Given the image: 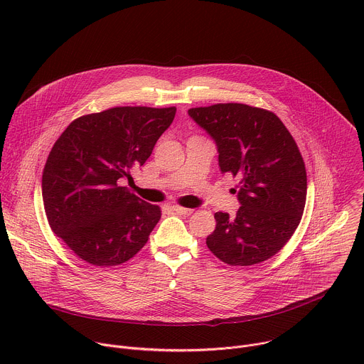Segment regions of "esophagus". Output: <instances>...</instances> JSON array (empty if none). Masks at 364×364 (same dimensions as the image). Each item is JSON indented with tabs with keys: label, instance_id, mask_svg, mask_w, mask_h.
Here are the masks:
<instances>
[{
	"label": "esophagus",
	"instance_id": "34e87169",
	"mask_svg": "<svg viewBox=\"0 0 364 364\" xmlns=\"http://www.w3.org/2000/svg\"><path fill=\"white\" fill-rule=\"evenodd\" d=\"M173 210H174L176 213H178V215H183V216H190V215L194 212L193 209H187V207L177 205V204H174V205H173Z\"/></svg>",
	"mask_w": 364,
	"mask_h": 364
}]
</instances>
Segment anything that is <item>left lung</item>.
<instances>
[{"instance_id":"obj_1","label":"left lung","mask_w":364,"mask_h":364,"mask_svg":"<svg viewBox=\"0 0 364 364\" xmlns=\"http://www.w3.org/2000/svg\"><path fill=\"white\" fill-rule=\"evenodd\" d=\"M188 115L218 144L222 173L237 177L240 209L216 213L205 245L230 267H250L277 255L298 228L306 200L299 148L271 111L246 103H216Z\"/></svg>"}]
</instances>
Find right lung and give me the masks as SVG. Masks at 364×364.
I'll return each mask as SVG.
<instances>
[{
  "label": "right lung",
  "instance_id": "obj_1",
  "mask_svg": "<svg viewBox=\"0 0 364 364\" xmlns=\"http://www.w3.org/2000/svg\"><path fill=\"white\" fill-rule=\"evenodd\" d=\"M176 107H117L76 118L51 148L41 178L48 225L82 261L117 267L134 257L161 218L121 187L171 125Z\"/></svg>",
  "mask_w": 364,
  "mask_h": 364
}]
</instances>
